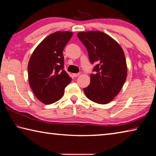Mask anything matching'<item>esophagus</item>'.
<instances>
[{"mask_svg": "<svg viewBox=\"0 0 156 156\" xmlns=\"http://www.w3.org/2000/svg\"><path fill=\"white\" fill-rule=\"evenodd\" d=\"M79 75H80V73H73V76H74V77H77V76H78Z\"/></svg>", "mask_w": 156, "mask_h": 156, "instance_id": "34e87169", "label": "esophagus"}]
</instances>
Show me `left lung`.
Returning a JSON list of instances; mask_svg holds the SVG:
<instances>
[{"label":"left lung","mask_w":156,"mask_h":156,"mask_svg":"<svg viewBox=\"0 0 156 156\" xmlns=\"http://www.w3.org/2000/svg\"><path fill=\"white\" fill-rule=\"evenodd\" d=\"M77 36L87 48L94 73L90 84L83 89L86 96L98 104H107L119 94L125 83L127 68L119 44L102 31L79 32Z\"/></svg>","instance_id":"obj_1"}]
</instances>
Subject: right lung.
<instances>
[{"label":"right lung","mask_w":156,"mask_h":156,"mask_svg":"<svg viewBox=\"0 0 156 156\" xmlns=\"http://www.w3.org/2000/svg\"><path fill=\"white\" fill-rule=\"evenodd\" d=\"M70 31H56L46 37L34 50L28 64L29 83L44 104L59 100L72 78L64 70L63 49L72 37Z\"/></svg>","instance_id":"right-lung-1"}]
</instances>
